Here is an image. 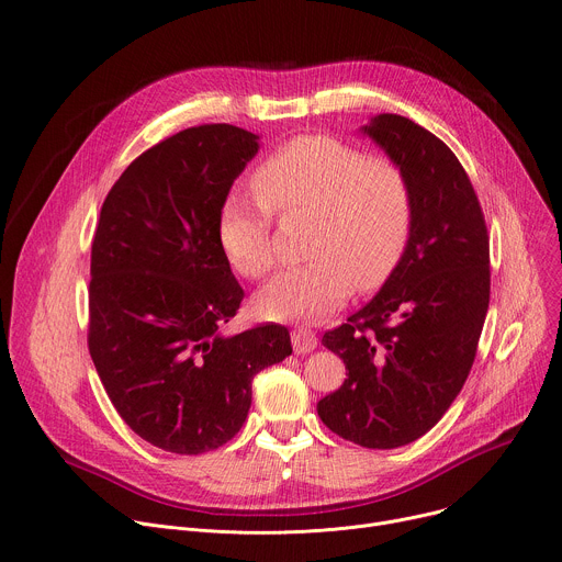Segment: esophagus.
Wrapping results in <instances>:
<instances>
[{"mask_svg":"<svg viewBox=\"0 0 562 562\" xmlns=\"http://www.w3.org/2000/svg\"><path fill=\"white\" fill-rule=\"evenodd\" d=\"M291 342H293L295 353H307V351H312V349L318 345V338H316V334H314L312 329H307V327H295V329L291 331Z\"/></svg>","mask_w":562,"mask_h":562,"instance_id":"esophagus-1","label":"esophagus"}]
</instances>
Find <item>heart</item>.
Segmentation results:
<instances>
[{
  "label": "heart",
  "instance_id": "obj_1",
  "mask_svg": "<svg viewBox=\"0 0 562 562\" xmlns=\"http://www.w3.org/2000/svg\"><path fill=\"white\" fill-rule=\"evenodd\" d=\"M258 199L231 192L220 209L217 237L228 262L260 280L276 267V215H314V260L276 276L258 310L276 321H321L351 289L374 291L398 267L413 235L415 194L390 157L331 136H297L252 172Z\"/></svg>",
  "mask_w": 562,
  "mask_h": 562
}]
</instances>
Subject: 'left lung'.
Segmentation results:
<instances>
[{
    "label": "left lung",
    "mask_w": 562,
    "mask_h": 562,
    "mask_svg": "<svg viewBox=\"0 0 562 562\" xmlns=\"http://www.w3.org/2000/svg\"><path fill=\"white\" fill-rule=\"evenodd\" d=\"M366 134L413 183V235L381 291L323 345L347 379L318 401L323 424L363 448L426 435L462 392L488 312V233L473 183L432 132L379 114Z\"/></svg>",
    "instance_id": "left-lung-1"
}]
</instances>
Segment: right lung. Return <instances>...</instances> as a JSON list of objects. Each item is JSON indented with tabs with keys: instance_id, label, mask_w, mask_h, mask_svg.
I'll list each match as a JSON object with an SVG mask.
<instances>
[{
	"instance_id": "right-lung-1",
	"label": "right lung",
	"mask_w": 562,
	"mask_h": 562,
	"mask_svg": "<svg viewBox=\"0 0 562 562\" xmlns=\"http://www.w3.org/2000/svg\"><path fill=\"white\" fill-rule=\"evenodd\" d=\"M258 138L226 123L172 134L127 166L100 209L89 353L123 422L168 452L231 441L246 422L252 376L291 353L284 325L220 334L244 289L217 217Z\"/></svg>"
}]
</instances>
